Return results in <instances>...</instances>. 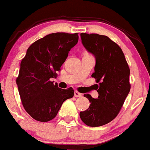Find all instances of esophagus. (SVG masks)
<instances>
[{
  "mask_svg": "<svg viewBox=\"0 0 150 150\" xmlns=\"http://www.w3.org/2000/svg\"><path fill=\"white\" fill-rule=\"evenodd\" d=\"M74 96H75V97H81L82 94L78 92V91H75V92H74Z\"/></svg>",
  "mask_w": 150,
  "mask_h": 150,
  "instance_id": "obj_1",
  "label": "esophagus"
}]
</instances>
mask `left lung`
Returning <instances> with one entry per match:
<instances>
[{"instance_id":"1","label":"left lung","mask_w":150,"mask_h":150,"mask_svg":"<svg viewBox=\"0 0 150 150\" xmlns=\"http://www.w3.org/2000/svg\"><path fill=\"white\" fill-rule=\"evenodd\" d=\"M80 37L83 46L96 57L95 72L91 76L99 83V88L98 98L85 94L90 106L80 112V116L87 126L100 127L120 112L130 91V70L121 47L108 37L86 33H81Z\"/></svg>"}]
</instances>
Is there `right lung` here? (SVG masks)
Returning <instances> with one entry per match:
<instances>
[{"instance_id":"1","label":"right lung","mask_w":150,"mask_h":150,"mask_svg":"<svg viewBox=\"0 0 150 150\" xmlns=\"http://www.w3.org/2000/svg\"><path fill=\"white\" fill-rule=\"evenodd\" d=\"M78 42V33L57 32L38 39L28 48L16 78L22 105L31 117L41 122L51 121L63 102L74 96V90L58 88L50 78L67 59Z\"/></svg>"}]
</instances>
